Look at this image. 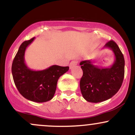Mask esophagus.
Masks as SVG:
<instances>
[{
	"instance_id": "esophagus-1",
	"label": "esophagus",
	"mask_w": 135,
	"mask_h": 135,
	"mask_svg": "<svg viewBox=\"0 0 135 135\" xmlns=\"http://www.w3.org/2000/svg\"><path fill=\"white\" fill-rule=\"evenodd\" d=\"M77 63V61H75V60H74V61H71L70 63V65H69L70 69H72L73 67H74V66H75V65H76Z\"/></svg>"
}]
</instances>
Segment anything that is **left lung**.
I'll return each mask as SVG.
<instances>
[{
    "label": "left lung",
    "mask_w": 135,
    "mask_h": 135,
    "mask_svg": "<svg viewBox=\"0 0 135 135\" xmlns=\"http://www.w3.org/2000/svg\"><path fill=\"white\" fill-rule=\"evenodd\" d=\"M104 47L110 49L115 56L112 66L100 68L91 60L80 63L83 71L80 91L84 98L91 103L105 101L115 95L121 87L124 76V58L119 46L114 41H110Z\"/></svg>",
    "instance_id": "1"
}]
</instances>
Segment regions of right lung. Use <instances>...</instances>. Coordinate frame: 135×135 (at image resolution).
Returning a JSON list of instances; mask_svg holds the SVG:
<instances>
[{"label":"right lung","mask_w":135,"mask_h":135,"mask_svg":"<svg viewBox=\"0 0 135 135\" xmlns=\"http://www.w3.org/2000/svg\"><path fill=\"white\" fill-rule=\"evenodd\" d=\"M35 37L23 42L17 52L13 64L12 74L20 93L27 100L42 103L51 100L55 95L57 82L69 70V66L52 65L42 70H33L25 62V52Z\"/></svg>","instance_id":"right-lung-1"}]
</instances>
